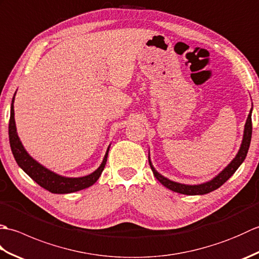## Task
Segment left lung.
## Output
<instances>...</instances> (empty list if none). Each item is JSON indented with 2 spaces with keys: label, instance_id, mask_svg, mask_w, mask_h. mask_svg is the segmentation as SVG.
Instances as JSON below:
<instances>
[{
  "label": "left lung",
  "instance_id": "left-lung-1",
  "mask_svg": "<svg viewBox=\"0 0 259 259\" xmlns=\"http://www.w3.org/2000/svg\"><path fill=\"white\" fill-rule=\"evenodd\" d=\"M251 111H252V108L250 109L248 118H247V120H246L243 141H241V145H240L237 155H236V157L233 159L232 161H230L228 166L225 168L223 171L219 172L216 177H213L211 180L207 181V183L199 184V185H185V184L176 183V181H172L166 177H163L161 174H159L157 171L155 167L152 166L151 160H150V155H149L148 159H149V164H150L153 175H155V177L159 181H160V184H162L164 187H167L168 189L172 190L175 192H178V194H183V195H189V196L205 195V194H209V192L218 189L219 187L224 185L230 177H232L236 170L239 168L240 164L244 162L245 158L247 156V152H248V149H249V145H250V140H251V131H252Z\"/></svg>",
  "mask_w": 259,
  "mask_h": 259
}]
</instances>
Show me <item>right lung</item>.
I'll use <instances>...</instances> for the list:
<instances>
[{"instance_id": "right-lung-1", "label": "right lung", "mask_w": 259, "mask_h": 259, "mask_svg": "<svg viewBox=\"0 0 259 259\" xmlns=\"http://www.w3.org/2000/svg\"><path fill=\"white\" fill-rule=\"evenodd\" d=\"M16 93V92H15ZM14 97L11 103V115H10V123H9V138H10V146L11 150L14 156L16 163L23 171L35 181L37 185H40L42 188L49 190L52 194H71L82 189H85L88 187L92 186L93 184L100 177L104 166L107 163L109 148L108 147L106 155H104L103 160L100 166L92 174L83 176V177L71 178L64 177V176L58 175L51 171L50 169L42 166L40 162H37L35 159H33L27 151L24 149L23 145L19 138L18 133H16V125L14 119Z\"/></svg>"}]
</instances>
